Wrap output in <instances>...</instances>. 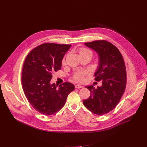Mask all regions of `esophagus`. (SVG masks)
Wrapping results in <instances>:
<instances>
[{"label":"esophagus","instance_id":"obj_1","mask_svg":"<svg viewBox=\"0 0 147 147\" xmlns=\"http://www.w3.org/2000/svg\"><path fill=\"white\" fill-rule=\"evenodd\" d=\"M82 87V86H81V85H76L75 86V88H81Z\"/></svg>","mask_w":147,"mask_h":147}]
</instances>
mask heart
<instances>
[{"mask_svg": "<svg viewBox=\"0 0 147 147\" xmlns=\"http://www.w3.org/2000/svg\"><path fill=\"white\" fill-rule=\"evenodd\" d=\"M79 53L80 56H92V52L87 48H81L79 49ZM66 63V56L63 57L61 60V64L62 65H65ZM88 74V71L87 70H81L77 71L73 76V80L77 81H82L84 80V77Z\"/></svg>", "mask_w": 147, "mask_h": 147, "instance_id": "heart-1", "label": "heart"}]
</instances>
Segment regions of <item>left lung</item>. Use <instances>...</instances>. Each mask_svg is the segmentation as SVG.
<instances>
[{
    "instance_id": "left-lung-1",
    "label": "left lung",
    "mask_w": 147,
    "mask_h": 147,
    "mask_svg": "<svg viewBox=\"0 0 147 147\" xmlns=\"http://www.w3.org/2000/svg\"><path fill=\"white\" fill-rule=\"evenodd\" d=\"M85 45L99 55V66L94 76L95 81H102V86H86L91 95L83 103L94 114H106L116 107L124 92L127 82L124 61L117 48L108 41L95 40Z\"/></svg>"
}]
</instances>
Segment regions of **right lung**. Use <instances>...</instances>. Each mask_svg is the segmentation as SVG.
I'll return each mask as SVG.
<instances>
[{
    "label": "right lung",
    "mask_w": 147,
    "mask_h": 147,
    "mask_svg": "<svg viewBox=\"0 0 147 147\" xmlns=\"http://www.w3.org/2000/svg\"><path fill=\"white\" fill-rule=\"evenodd\" d=\"M71 45L45 43L27 56L22 71L24 94L32 107L44 115H52L64 107L68 95L74 90L65 82L58 87L51 84L53 73L60 70L61 60Z\"/></svg>",
    "instance_id": "1"
}]
</instances>
